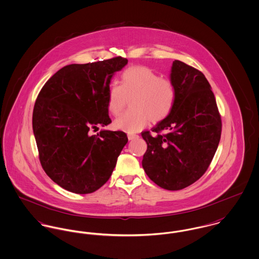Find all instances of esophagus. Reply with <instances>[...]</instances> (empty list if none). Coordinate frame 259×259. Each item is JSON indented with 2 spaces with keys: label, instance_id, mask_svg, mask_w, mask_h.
I'll return each mask as SVG.
<instances>
[{
  "label": "esophagus",
  "instance_id": "34e87169",
  "mask_svg": "<svg viewBox=\"0 0 259 259\" xmlns=\"http://www.w3.org/2000/svg\"><path fill=\"white\" fill-rule=\"evenodd\" d=\"M127 137H128V140H129V141H131V140L138 138V135H135V134H128V135H127Z\"/></svg>",
  "mask_w": 259,
  "mask_h": 259
}]
</instances>
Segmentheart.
Masks as SVG:
<instances>
[{"label":"heart","instance_id":"heart-1","mask_svg":"<svg viewBox=\"0 0 259 259\" xmlns=\"http://www.w3.org/2000/svg\"><path fill=\"white\" fill-rule=\"evenodd\" d=\"M132 110L114 120L115 129L136 133L152 120L159 122L166 118L176 103L177 92L170 80L160 78L152 69L133 66L121 75V83L112 82L106 95V107L109 113L119 115L127 100Z\"/></svg>","mask_w":259,"mask_h":259}]
</instances>
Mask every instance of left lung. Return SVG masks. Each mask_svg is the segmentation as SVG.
<instances>
[{
	"label": "left lung",
	"mask_w": 259,
	"mask_h": 259,
	"mask_svg": "<svg viewBox=\"0 0 259 259\" xmlns=\"http://www.w3.org/2000/svg\"><path fill=\"white\" fill-rule=\"evenodd\" d=\"M169 80L177 92L170 114L142 132L147 151L142 165L147 176L166 190L183 189L205 174L217 151L222 122L214 94L205 76L175 60ZM160 131L164 136L158 134Z\"/></svg>",
	"instance_id": "8db88e82"
}]
</instances>
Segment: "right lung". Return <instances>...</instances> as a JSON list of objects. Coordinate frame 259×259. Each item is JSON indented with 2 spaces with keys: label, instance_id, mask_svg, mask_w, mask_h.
<instances>
[{
  "label": "right lung",
  "instance_id": "obj_1",
  "mask_svg": "<svg viewBox=\"0 0 259 259\" xmlns=\"http://www.w3.org/2000/svg\"><path fill=\"white\" fill-rule=\"evenodd\" d=\"M127 63L115 57L67 65L40 91L32 114L40 162L46 175L70 192L88 194L100 188L128 142L122 131L89 132L111 123L106 95L112 77Z\"/></svg>",
  "mask_w": 259,
  "mask_h": 259
}]
</instances>
